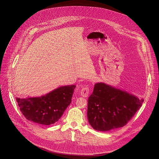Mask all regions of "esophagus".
<instances>
[{
	"label": "esophagus",
	"instance_id": "obj_1",
	"mask_svg": "<svg viewBox=\"0 0 159 159\" xmlns=\"http://www.w3.org/2000/svg\"><path fill=\"white\" fill-rule=\"evenodd\" d=\"M89 89L88 88V87L85 86L84 88H82V89L80 91V95H82V97H88L89 95Z\"/></svg>",
	"mask_w": 159,
	"mask_h": 159
}]
</instances>
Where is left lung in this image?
<instances>
[{
    "instance_id": "left-lung-1",
    "label": "left lung",
    "mask_w": 159,
    "mask_h": 159,
    "mask_svg": "<svg viewBox=\"0 0 159 159\" xmlns=\"http://www.w3.org/2000/svg\"><path fill=\"white\" fill-rule=\"evenodd\" d=\"M144 100L103 82L95 84L88 98L87 116L94 129L107 131L125 126L140 109Z\"/></svg>"
}]
</instances>
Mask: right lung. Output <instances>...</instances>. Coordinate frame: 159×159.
I'll return each instance as SVG.
<instances>
[{"instance_id":"right-lung-1","label":"right lung","mask_w":159,"mask_h":159,"mask_svg":"<svg viewBox=\"0 0 159 159\" xmlns=\"http://www.w3.org/2000/svg\"><path fill=\"white\" fill-rule=\"evenodd\" d=\"M75 87V85L61 86L44 95L16 97V101L21 112L28 120L48 126L60 119L71 102Z\"/></svg>"}]
</instances>
